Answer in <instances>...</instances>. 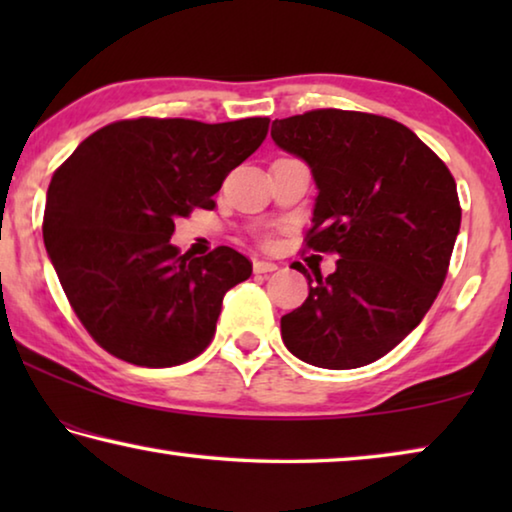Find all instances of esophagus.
Instances as JSON below:
<instances>
[{
	"instance_id": "1",
	"label": "esophagus",
	"mask_w": 512,
	"mask_h": 512,
	"mask_svg": "<svg viewBox=\"0 0 512 512\" xmlns=\"http://www.w3.org/2000/svg\"><path fill=\"white\" fill-rule=\"evenodd\" d=\"M253 268H255V273H273V271H277V264L264 262V259H255Z\"/></svg>"
}]
</instances>
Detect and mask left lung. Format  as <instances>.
Here are the masks:
<instances>
[{
    "instance_id": "8db88e82",
    "label": "left lung",
    "mask_w": 512,
    "mask_h": 512,
    "mask_svg": "<svg viewBox=\"0 0 512 512\" xmlns=\"http://www.w3.org/2000/svg\"><path fill=\"white\" fill-rule=\"evenodd\" d=\"M273 142L305 160L318 189L307 246L336 271L282 316V341L311 366H366L402 343L443 287L461 228L445 162L400 121L352 110L275 119Z\"/></svg>"
}]
</instances>
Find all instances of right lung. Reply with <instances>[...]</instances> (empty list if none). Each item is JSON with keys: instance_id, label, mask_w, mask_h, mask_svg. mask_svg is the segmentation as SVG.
I'll list each match as a JSON object with an SVG mask.
<instances>
[{"instance_id": "right-lung-1", "label": "right lung", "mask_w": 512, "mask_h": 512, "mask_svg": "<svg viewBox=\"0 0 512 512\" xmlns=\"http://www.w3.org/2000/svg\"><path fill=\"white\" fill-rule=\"evenodd\" d=\"M268 133L266 117L225 124L124 119L83 140L47 189L42 237L69 305L103 350L169 368L210 345L223 296L253 273L228 246L189 259L176 219L212 210L228 173Z\"/></svg>"}]
</instances>
